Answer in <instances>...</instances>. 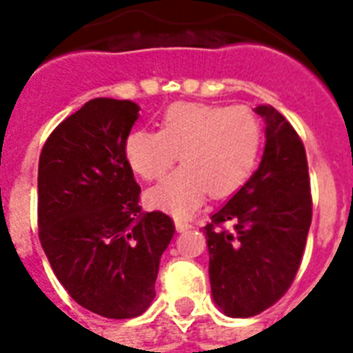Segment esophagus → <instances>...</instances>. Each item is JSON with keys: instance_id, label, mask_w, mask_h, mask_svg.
<instances>
[{"instance_id": "obj_1", "label": "esophagus", "mask_w": 353, "mask_h": 353, "mask_svg": "<svg viewBox=\"0 0 353 353\" xmlns=\"http://www.w3.org/2000/svg\"><path fill=\"white\" fill-rule=\"evenodd\" d=\"M192 228V224H188L187 220H181V219H177L176 220V230L179 231V233H183V231H187Z\"/></svg>"}]
</instances>
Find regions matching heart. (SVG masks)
<instances>
[{"instance_id":"heart-1","label":"heart","mask_w":353,"mask_h":353,"mask_svg":"<svg viewBox=\"0 0 353 353\" xmlns=\"http://www.w3.org/2000/svg\"><path fill=\"white\" fill-rule=\"evenodd\" d=\"M263 144L257 114L246 107L174 103L161 131L137 129L125 141V159L134 174L152 181L174 163H183L144 196L148 207L187 216L205 194L225 198L248 181Z\"/></svg>"}]
</instances>
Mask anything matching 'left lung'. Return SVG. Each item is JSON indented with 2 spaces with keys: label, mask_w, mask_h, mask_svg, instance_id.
Instances as JSON below:
<instances>
[{
  "label": "left lung",
  "mask_w": 353,
  "mask_h": 353,
  "mask_svg": "<svg viewBox=\"0 0 353 353\" xmlns=\"http://www.w3.org/2000/svg\"><path fill=\"white\" fill-rule=\"evenodd\" d=\"M255 112L266 123L259 168L203 228L212 300L233 319L263 313L289 290L313 216L300 137L270 105Z\"/></svg>",
  "instance_id": "8db88e82"
}]
</instances>
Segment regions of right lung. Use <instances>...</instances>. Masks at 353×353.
I'll list each match as a JSON object with an SVG mask.
<instances>
[{"label": "right lung", "mask_w": 353, "mask_h": 353, "mask_svg": "<svg viewBox=\"0 0 353 353\" xmlns=\"http://www.w3.org/2000/svg\"><path fill=\"white\" fill-rule=\"evenodd\" d=\"M141 107L90 99L53 129L39 161V236L75 302L105 319H133L155 298L174 222L144 212L125 141Z\"/></svg>", "instance_id": "add662e5"}]
</instances>
